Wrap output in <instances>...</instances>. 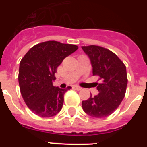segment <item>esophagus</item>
Returning a JSON list of instances; mask_svg holds the SVG:
<instances>
[{
	"label": "esophagus",
	"instance_id": "esophagus-1",
	"mask_svg": "<svg viewBox=\"0 0 147 147\" xmlns=\"http://www.w3.org/2000/svg\"><path fill=\"white\" fill-rule=\"evenodd\" d=\"M74 88H76V89L77 90V91H80V90L82 89V88L79 87V86H78V85H75V86H74Z\"/></svg>",
	"mask_w": 147,
	"mask_h": 147
}]
</instances>
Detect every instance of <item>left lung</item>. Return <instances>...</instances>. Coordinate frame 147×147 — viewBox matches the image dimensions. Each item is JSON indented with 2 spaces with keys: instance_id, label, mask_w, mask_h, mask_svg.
Returning <instances> with one entry per match:
<instances>
[{
  "instance_id": "left-lung-1",
  "label": "left lung",
  "mask_w": 147,
  "mask_h": 147,
  "mask_svg": "<svg viewBox=\"0 0 147 147\" xmlns=\"http://www.w3.org/2000/svg\"><path fill=\"white\" fill-rule=\"evenodd\" d=\"M91 60L93 76L99 77L98 95L82 101L84 111L93 117L109 116L121 105L125 96L127 76L125 65L109 49L91 45L82 47Z\"/></svg>"
}]
</instances>
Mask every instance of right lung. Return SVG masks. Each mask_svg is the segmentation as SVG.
<instances>
[{
	"mask_svg": "<svg viewBox=\"0 0 147 147\" xmlns=\"http://www.w3.org/2000/svg\"><path fill=\"white\" fill-rule=\"evenodd\" d=\"M78 48L76 45L47 41L35 45L21 59L18 76L20 93L35 114L50 117L61 111L65 93L71 88L54 87L53 82L58 66Z\"/></svg>",
	"mask_w": 147,
	"mask_h": 147,
	"instance_id": "add662e5",
	"label": "right lung"
}]
</instances>
